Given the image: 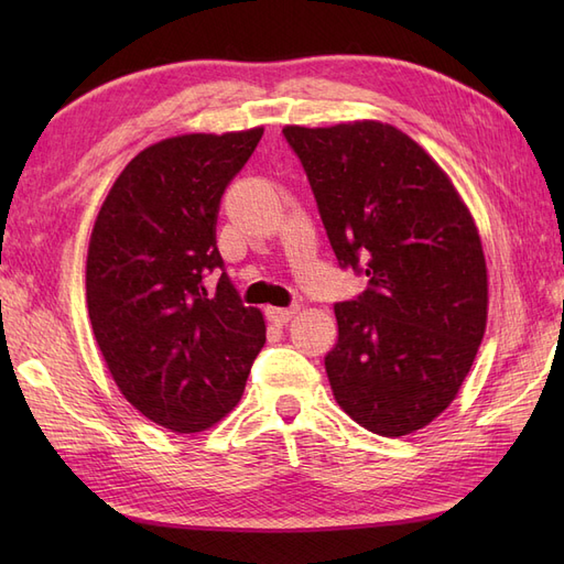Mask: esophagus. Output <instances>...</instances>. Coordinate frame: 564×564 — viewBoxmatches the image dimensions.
<instances>
[{"label":"esophagus","mask_w":564,"mask_h":564,"mask_svg":"<svg viewBox=\"0 0 564 564\" xmlns=\"http://www.w3.org/2000/svg\"><path fill=\"white\" fill-rule=\"evenodd\" d=\"M299 308H268V319L275 322V324H286L289 319H292L296 315Z\"/></svg>","instance_id":"obj_1"}]
</instances>
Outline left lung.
<instances>
[{
    "label": "left lung",
    "mask_w": 564,
    "mask_h": 564,
    "mask_svg": "<svg viewBox=\"0 0 564 564\" xmlns=\"http://www.w3.org/2000/svg\"><path fill=\"white\" fill-rule=\"evenodd\" d=\"M340 265L369 278L336 303L324 369L338 406L362 429L402 437L458 395L487 329L480 232L452 178L398 127L357 119L286 124Z\"/></svg>",
    "instance_id": "8db88e82"
}]
</instances>
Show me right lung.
<instances>
[{"label":"right lung","mask_w":564,"mask_h":564,"mask_svg":"<svg viewBox=\"0 0 564 564\" xmlns=\"http://www.w3.org/2000/svg\"><path fill=\"white\" fill-rule=\"evenodd\" d=\"M263 127L183 133L141 150L100 204L87 253L94 338L119 392L152 423L193 435L240 402L265 319L220 275L218 204Z\"/></svg>","instance_id":"obj_1"}]
</instances>
